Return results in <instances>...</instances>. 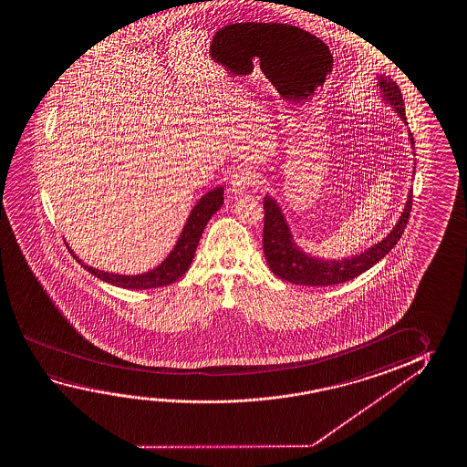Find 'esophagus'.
<instances>
[{"label": "esophagus", "mask_w": 467, "mask_h": 467, "mask_svg": "<svg viewBox=\"0 0 467 467\" xmlns=\"http://www.w3.org/2000/svg\"><path fill=\"white\" fill-rule=\"evenodd\" d=\"M255 184H257V177L249 168H237L231 176V189L236 193L244 192L245 189L254 187Z\"/></svg>", "instance_id": "34e87169"}]
</instances>
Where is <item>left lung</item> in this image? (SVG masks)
<instances>
[{
  "mask_svg": "<svg viewBox=\"0 0 467 467\" xmlns=\"http://www.w3.org/2000/svg\"><path fill=\"white\" fill-rule=\"evenodd\" d=\"M378 86L384 100L389 102L399 117L407 123L404 100H402L398 83L386 75H379ZM409 140L413 146L415 141L410 131H409ZM410 208H412V189L409 191L404 212L400 214L399 222L381 243L371 245L365 253L357 254L347 259L326 260L307 255L299 249L278 203L267 195L264 199L265 220H264L262 244H264V254H265L268 267L285 282L303 285V286H330V285L348 282L359 274L367 272L368 268L373 267L386 254H389L394 245L398 244L409 222Z\"/></svg>",
  "mask_w": 467,
  "mask_h": 467,
  "instance_id": "1",
  "label": "left lung"
}]
</instances>
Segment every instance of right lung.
<instances>
[{"label":"right lung","mask_w":467,"mask_h":467,"mask_svg":"<svg viewBox=\"0 0 467 467\" xmlns=\"http://www.w3.org/2000/svg\"><path fill=\"white\" fill-rule=\"evenodd\" d=\"M223 187H216L213 191L205 193L202 199L197 202V205L192 208L191 214L187 218L184 230L181 233V236L177 239L174 249L169 253L168 257L161 262V265L141 274V275H119V274H109L104 270H98V268L89 267L85 265V262L78 259L73 251H68L75 259L81 264V267H85L89 274L100 278L102 282L110 283L115 286L120 288H127V290H150V288H160V286H166L171 283L177 282L179 278L184 276L185 272L191 267L192 260L197 251L200 237L202 233L205 230L207 223L210 218L213 216L220 208H222L223 202Z\"/></svg>","instance_id":"obj_1"}]
</instances>
